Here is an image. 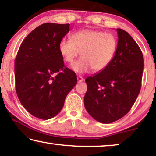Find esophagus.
Listing matches in <instances>:
<instances>
[{"label":"esophagus","instance_id":"1","mask_svg":"<svg viewBox=\"0 0 156 156\" xmlns=\"http://www.w3.org/2000/svg\"><path fill=\"white\" fill-rule=\"evenodd\" d=\"M84 80V79L82 77V76H77V82H82Z\"/></svg>","mask_w":156,"mask_h":156}]
</instances>
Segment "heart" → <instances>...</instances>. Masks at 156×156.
I'll use <instances>...</instances> for the list:
<instances>
[{
	"instance_id": "b5f03b06",
	"label": "heart",
	"mask_w": 156,
	"mask_h": 156,
	"mask_svg": "<svg viewBox=\"0 0 156 156\" xmlns=\"http://www.w3.org/2000/svg\"><path fill=\"white\" fill-rule=\"evenodd\" d=\"M70 40H62L59 51L65 62L70 65L80 53L82 57L72 66V69L79 74L91 69L96 72L103 71L112 63L118 48L116 36L103 31L82 30L72 34Z\"/></svg>"
}]
</instances>
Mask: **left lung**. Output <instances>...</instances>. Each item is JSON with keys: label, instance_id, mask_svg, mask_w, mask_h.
<instances>
[{"label": "left lung", "instance_id": "obj_1", "mask_svg": "<svg viewBox=\"0 0 156 156\" xmlns=\"http://www.w3.org/2000/svg\"><path fill=\"white\" fill-rule=\"evenodd\" d=\"M116 30L118 48L112 63L85 80V108L102 123L114 122L124 116L135 103L141 87V50L127 32L120 28Z\"/></svg>", "mask_w": 156, "mask_h": 156}]
</instances>
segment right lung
Returning a JSON list of instances; mask_svg holds the SVG:
<instances>
[{
  "instance_id": "add662e5",
  "label": "right lung",
  "mask_w": 156,
  "mask_h": 156,
  "mask_svg": "<svg viewBox=\"0 0 156 156\" xmlns=\"http://www.w3.org/2000/svg\"><path fill=\"white\" fill-rule=\"evenodd\" d=\"M69 24L44 23L20 44L15 61L16 89L25 109L47 120L59 114L68 93L77 83L75 72L65 67L59 44Z\"/></svg>"
}]
</instances>
